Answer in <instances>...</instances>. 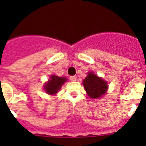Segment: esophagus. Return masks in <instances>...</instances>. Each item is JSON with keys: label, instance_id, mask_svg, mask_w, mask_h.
Returning a JSON list of instances; mask_svg holds the SVG:
<instances>
[{"label": "esophagus", "instance_id": "esophagus-1", "mask_svg": "<svg viewBox=\"0 0 146 146\" xmlns=\"http://www.w3.org/2000/svg\"><path fill=\"white\" fill-rule=\"evenodd\" d=\"M70 80L71 81H73V82H75L76 80V77L75 76H70Z\"/></svg>", "mask_w": 146, "mask_h": 146}]
</instances>
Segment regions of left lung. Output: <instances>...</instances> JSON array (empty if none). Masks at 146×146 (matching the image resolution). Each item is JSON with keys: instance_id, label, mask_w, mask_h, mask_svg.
Instances as JSON below:
<instances>
[{"instance_id": "left-lung-1", "label": "left lung", "mask_w": 146, "mask_h": 146, "mask_svg": "<svg viewBox=\"0 0 146 146\" xmlns=\"http://www.w3.org/2000/svg\"><path fill=\"white\" fill-rule=\"evenodd\" d=\"M87 95L90 98H99L104 96L108 90V83L101 77L94 74L92 72L88 75L82 82Z\"/></svg>"}]
</instances>
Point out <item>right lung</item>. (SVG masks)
I'll return each mask as SVG.
<instances>
[{
  "instance_id": "right-lung-1",
  "label": "right lung",
  "mask_w": 146,
  "mask_h": 146,
  "mask_svg": "<svg viewBox=\"0 0 146 146\" xmlns=\"http://www.w3.org/2000/svg\"><path fill=\"white\" fill-rule=\"evenodd\" d=\"M66 80L67 79L65 77L51 75L48 81L44 85V91L49 95H55L58 92L64 82H66Z\"/></svg>"
}]
</instances>
